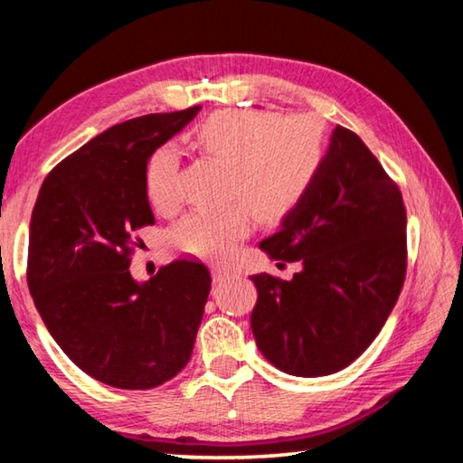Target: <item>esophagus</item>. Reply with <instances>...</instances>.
Segmentation results:
<instances>
[{
	"label": "esophagus",
	"mask_w": 463,
	"mask_h": 463,
	"mask_svg": "<svg viewBox=\"0 0 463 463\" xmlns=\"http://www.w3.org/2000/svg\"><path fill=\"white\" fill-rule=\"evenodd\" d=\"M213 276H214V281H224L234 276V271L224 268V265H213Z\"/></svg>",
	"instance_id": "obj_1"
}]
</instances>
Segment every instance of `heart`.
Here are the masks:
<instances>
[{
	"label": "heart",
	"mask_w": 463,
	"mask_h": 463,
	"mask_svg": "<svg viewBox=\"0 0 463 463\" xmlns=\"http://www.w3.org/2000/svg\"><path fill=\"white\" fill-rule=\"evenodd\" d=\"M194 145L229 167V198L245 203L261 222H278L292 213L325 159V132L307 116L226 109L194 130ZM177 171L179 155L171 145L148 156L145 190L156 210L177 203ZM246 209L232 203L192 210L171 226L169 242L184 253L221 260L249 237L253 221Z\"/></svg>",
	"instance_id": "b5f03b06"
}]
</instances>
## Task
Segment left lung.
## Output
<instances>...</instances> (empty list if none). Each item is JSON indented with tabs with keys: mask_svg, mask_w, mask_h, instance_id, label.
I'll return each mask as SVG.
<instances>
[{
	"mask_svg": "<svg viewBox=\"0 0 463 463\" xmlns=\"http://www.w3.org/2000/svg\"><path fill=\"white\" fill-rule=\"evenodd\" d=\"M260 247L271 260L300 261L302 271L250 278L257 347L286 373H335L370 347L401 296L402 194L364 140L336 127L308 194Z\"/></svg>",
	"mask_w": 463,
	"mask_h": 463,
	"instance_id": "obj_1",
	"label": "left lung"
}]
</instances>
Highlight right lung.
Segmentation results:
<instances>
[{
  "label": "right lung",
  "mask_w": 463,
  "mask_h": 463,
  "mask_svg": "<svg viewBox=\"0 0 463 463\" xmlns=\"http://www.w3.org/2000/svg\"><path fill=\"white\" fill-rule=\"evenodd\" d=\"M200 108L116 124L65 156L38 192L30 294L69 359L112 388H156L192 357L213 284L206 265L179 260L145 284L128 268L137 231L155 224L145 190L148 156Z\"/></svg>",
  "instance_id": "right-lung-1"
}]
</instances>
